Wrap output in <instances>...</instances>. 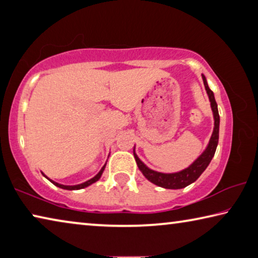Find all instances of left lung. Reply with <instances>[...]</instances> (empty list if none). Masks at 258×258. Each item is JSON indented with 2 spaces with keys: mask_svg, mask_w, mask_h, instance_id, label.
<instances>
[{
  "mask_svg": "<svg viewBox=\"0 0 258 258\" xmlns=\"http://www.w3.org/2000/svg\"><path fill=\"white\" fill-rule=\"evenodd\" d=\"M203 81L205 89H206V92L208 94L209 101H211V107L213 110V116H214V130L213 134L209 140L208 146L204 152L200 155L197 159H196L194 163H192L189 167H186L183 171L176 172V173H160L156 172L154 169H150L148 166L142 163L138 155L135 154V147H134V157L135 161H137L138 167L140 171L142 172L143 175L149 180L154 184L165 187V189H182V187H185L191 183H194L197 178L202 175L203 172L207 168V166L211 163L213 159L214 155H215L217 143H218V131H220V115H218V109H217V103L215 101V98H214L213 91L209 89L207 84L206 77L204 75Z\"/></svg>",
  "mask_w": 258,
  "mask_h": 258,
  "instance_id": "8db88e82",
  "label": "left lung"
}]
</instances>
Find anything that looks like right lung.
I'll list each match as a JSON object with an SVG mask.
<instances>
[{
  "instance_id": "obj_1",
  "label": "right lung",
  "mask_w": 258,
  "mask_h": 258,
  "mask_svg": "<svg viewBox=\"0 0 258 258\" xmlns=\"http://www.w3.org/2000/svg\"><path fill=\"white\" fill-rule=\"evenodd\" d=\"M104 168H106V164L103 165V167H102L101 169H100V172H99L94 177H92V178H91V180H89V181H86V182H84V183H81V184H76V185H63V184H60V183H56V182H54V181L50 180V178L47 177L44 173H42V174H43V175H44L50 182L53 183L54 185L61 187V189H64V190H80V189H84V187L91 185V184H92V183H94V182H97V181L99 180V178L101 177L102 173H103V171H104Z\"/></svg>"
}]
</instances>
